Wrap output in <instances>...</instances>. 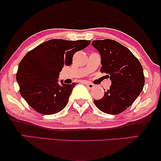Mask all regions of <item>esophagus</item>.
Masks as SVG:
<instances>
[{"mask_svg":"<svg viewBox=\"0 0 161 161\" xmlns=\"http://www.w3.org/2000/svg\"><path fill=\"white\" fill-rule=\"evenodd\" d=\"M85 84L86 85V86L90 89H93V88L94 87V85L92 84V83H85Z\"/></svg>","mask_w":161,"mask_h":161,"instance_id":"esophagus-1","label":"esophagus"}]
</instances>
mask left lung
I'll return each instance as SVG.
<instances>
[{
  "mask_svg": "<svg viewBox=\"0 0 161 161\" xmlns=\"http://www.w3.org/2000/svg\"><path fill=\"white\" fill-rule=\"evenodd\" d=\"M92 45L100 54V71L106 73L111 81L103 97L94 100V104L104 113H122L142 92L144 86L142 66L128 48L115 40H94Z\"/></svg>",
  "mask_w": 161,
  "mask_h": 161,
  "instance_id": "obj_1",
  "label": "left lung"
}]
</instances>
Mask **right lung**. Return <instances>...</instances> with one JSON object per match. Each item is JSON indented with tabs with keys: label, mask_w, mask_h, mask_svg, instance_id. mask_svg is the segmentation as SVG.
<instances>
[{
	"label": "right lung",
	"mask_w": 161,
	"mask_h": 161,
	"mask_svg": "<svg viewBox=\"0 0 161 161\" xmlns=\"http://www.w3.org/2000/svg\"><path fill=\"white\" fill-rule=\"evenodd\" d=\"M90 42L54 39L40 44L23 57L16 79L21 96L32 108L45 115L64 108L77 83L65 84L63 80H58L59 74L64 66L72 64L74 54Z\"/></svg>",
	"instance_id": "obj_1"
}]
</instances>
